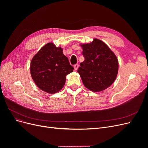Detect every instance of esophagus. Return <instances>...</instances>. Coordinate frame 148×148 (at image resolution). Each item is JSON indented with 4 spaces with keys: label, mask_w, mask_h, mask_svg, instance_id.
I'll list each match as a JSON object with an SVG mask.
<instances>
[{
    "label": "esophagus",
    "mask_w": 148,
    "mask_h": 148,
    "mask_svg": "<svg viewBox=\"0 0 148 148\" xmlns=\"http://www.w3.org/2000/svg\"><path fill=\"white\" fill-rule=\"evenodd\" d=\"M78 66H79V65H78V64H75V65L73 66V67H74V69H75V70H77V69H78Z\"/></svg>",
    "instance_id": "1"
}]
</instances>
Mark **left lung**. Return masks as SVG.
<instances>
[{
  "instance_id": "obj_1",
  "label": "left lung",
  "mask_w": 148,
  "mask_h": 148,
  "mask_svg": "<svg viewBox=\"0 0 148 148\" xmlns=\"http://www.w3.org/2000/svg\"><path fill=\"white\" fill-rule=\"evenodd\" d=\"M84 60L78 69L84 86L93 92L109 88L117 77L119 62L114 53L101 40L82 44Z\"/></svg>"
}]
</instances>
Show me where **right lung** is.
Segmentation results:
<instances>
[{"label": "right lung", "instance_id": "obj_1", "mask_svg": "<svg viewBox=\"0 0 148 148\" xmlns=\"http://www.w3.org/2000/svg\"><path fill=\"white\" fill-rule=\"evenodd\" d=\"M62 49L52 42L44 46L31 60L30 72L33 81L41 90L54 94L65 83L66 76L72 72L73 67Z\"/></svg>", "mask_w": 148, "mask_h": 148}]
</instances>
